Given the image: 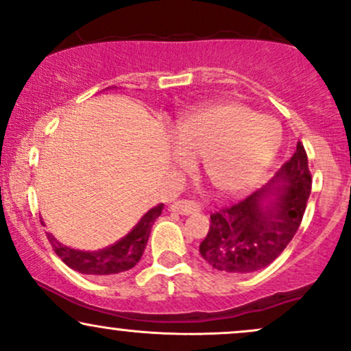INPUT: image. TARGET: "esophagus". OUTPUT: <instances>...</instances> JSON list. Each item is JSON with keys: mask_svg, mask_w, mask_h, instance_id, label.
Instances as JSON below:
<instances>
[{"mask_svg": "<svg viewBox=\"0 0 351 351\" xmlns=\"http://www.w3.org/2000/svg\"><path fill=\"white\" fill-rule=\"evenodd\" d=\"M170 211L173 213H178V215H195V213L201 211L199 204L193 203V201H186V199H178L170 206Z\"/></svg>", "mask_w": 351, "mask_h": 351, "instance_id": "esophagus-1", "label": "esophagus"}]
</instances>
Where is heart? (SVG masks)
Instances as JSON below:
<instances>
[{
	"instance_id": "1",
	"label": "heart",
	"mask_w": 351,
	"mask_h": 351,
	"mask_svg": "<svg viewBox=\"0 0 351 351\" xmlns=\"http://www.w3.org/2000/svg\"><path fill=\"white\" fill-rule=\"evenodd\" d=\"M173 163L181 171L203 158L204 175L224 196L251 189L271 167L280 147V125L239 102L209 104L176 125Z\"/></svg>"
}]
</instances>
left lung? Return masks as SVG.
Segmentation results:
<instances>
[{
  "label": "left lung",
  "instance_id": "obj_1",
  "mask_svg": "<svg viewBox=\"0 0 351 351\" xmlns=\"http://www.w3.org/2000/svg\"><path fill=\"white\" fill-rule=\"evenodd\" d=\"M312 189L304 145L280 167L271 183L211 215L199 252L217 271L249 274L267 267L299 229Z\"/></svg>",
  "mask_w": 351,
  "mask_h": 351
}]
</instances>
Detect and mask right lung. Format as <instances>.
Listing matches in <instances>:
<instances>
[{"label":"right lung","instance_id":"1","mask_svg":"<svg viewBox=\"0 0 351 351\" xmlns=\"http://www.w3.org/2000/svg\"><path fill=\"white\" fill-rule=\"evenodd\" d=\"M163 203L152 208L142 216V219L135 224L128 234L119 239L112 245H107L97 251H79L69 245L60 244L52 234H47V239L54 249V252L62 259V263L80 274L94 277H112L125 271H130L138 264L140 257L147 247L148 236H150L153 223L162 215Z\"/></svg>","mask_w":351,"mask_h":351}]
</instances>
